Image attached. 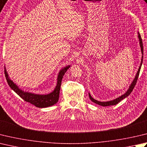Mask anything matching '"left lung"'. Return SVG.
<instances>
[{"label":"left lung","instance_id":"left-lung-1","mask_svg":"<svg viewBox=\"0 0 147 147\" xmlns=\"http://www.w3.org/2000/svg\"><path fill=\"white\" fill-rule=\"evenodd\" d=\"M138 38H139V41H140V47H141V51H142V55H143V42H142V37H141L140 34L138 32ZM142 55V61H141V64H140V66L138 69V71L137 73L136 74V76H135L134 80L132 82L131 85L129 86V88L128 90H127V92L124 94L122 95L121 96H120L119 97H118V98L114 99V100H110V101H106V102H100L99 101V100H97L96 99H94V98L92 97V96H90V94H88V96L89 97H90V100L94 102V103H96V104L99 105L100 106H111V105H115L117 104H118L120 101H121L122 99H123L125 97H127L129 95H130V94L132 92V91L134 89L135 85L136 84V82H137V80L138 78V76H139V74H140V69L141 67H142V62H143V56Z\"/></svg>","mask_w":147,"mask_h":147}]
</instances>
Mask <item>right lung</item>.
I'll return each instance as SVG.
<instances>
[{
	"mask_svg": "<svg viewBox=\"0 0 147 147\" xmlns=\"http://www.w3.org/2000/svg\"><path fill=\"white\" fill-rule=\"evenodd\" d=\"M70 65L66 66V67L62 68L60 71L57 78V83L54 90L51 92V93L46 95L41 94H36L33 93H30L28 92H24V90L19 88L15 83L12 80H10L9 77L8 76L7 71L4 67V73L8 85L13 90L18 96L24 99L25 101L30 102V104L34 105L37 108H47L48 106H53L58 102L59 98V94L60 90V85H61L62 80L64 74L67 71Z\"/></svg>",
	"mask_w": 147,
	"mask_h": 147,
	"instance_id": "obj_1",
	"label": "right lung"
}]
</instances>
